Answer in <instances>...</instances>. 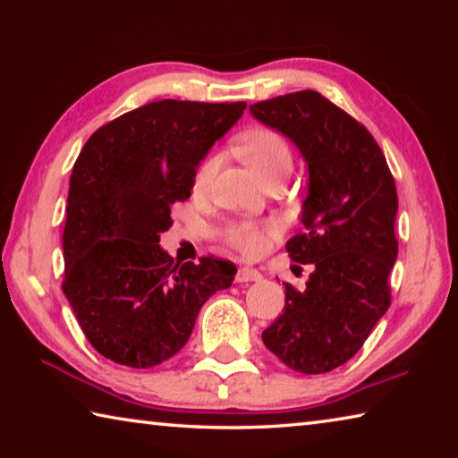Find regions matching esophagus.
<instances>
[{"label": "esophagus", "mask_w": 458, "mask_h": 458, "mask_svg": "<svg viewBox=\"0 0 458 458\" xmlns=\"http://www.w3.org/2000/svg\"><path fill=\"white\" fill-rule=\"evenodd\" d=\"M262 275L259 273L257 268H250V267H242L238 270L236 275V283H250V281H260Z\"/></svg>", "instance_id": "1"}]
</instances>
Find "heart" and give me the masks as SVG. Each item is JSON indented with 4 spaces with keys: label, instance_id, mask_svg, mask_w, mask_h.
<instances>
[{
    "label": "heart",
    "instance_id": "b5f03b06",
    "mask_svg": "<svg viewBox=\"0 0 458 458\" xmlns=\"http://www.w3.org/2000/svg\"><path fill=\"white\" fill-rule=\"evenodd\" d=\"M236 149L248 165L259 174L262 182L275 180V177L289 175L293 167V149L286 139L270 127H254L244 131L236 139ZM220 169V155L208 153L199 161L193 174L191 191L196 196H204L210 191L214 177ZM276 222H254V220H234L222 228L220 236L230 248L244 257H259L267 250L270 238L276 236Z\"/></svg>",
    "mask_w": 458,
    "mask_h": 458
}]
</instances>
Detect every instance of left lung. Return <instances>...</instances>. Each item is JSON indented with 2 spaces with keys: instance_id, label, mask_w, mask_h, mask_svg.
Segmentation results:
<instances>
[{
  "instance_id": "left-lung-1",
  "label": "left lung",
  "mask_w": 458,
  "mask_h": 458,
  "mask_svg": "<svg viewBox=\"0 0 458 458\" xmlns=\"http://www.w3.org/2000/svg\"><path fill=\"white\" fill-rule=\"evenodd\" d=\"M254 117L291 137L309 164L305 232L289 259L311 265L305 291L284 284V309L262 341L284 366L325 374L352 360L392 303L396 183L369 131L315 90L260 100Z\"/></svg>"
}]
</instances>
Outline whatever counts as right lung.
I'll return each mask as SVG.
<instances>
[{"instance_id": "obj_1", "label": "right lung", "mask_w": 458, "mask_h": 458, "mask_svg": "<svg viewBox=\"0 0 458 458\" xmlns=\"http://www.w3.org/2000/svg\"><path fill=\"white\" fill-rule=\"evenodd\" d=\"M246 103L155 100L105 123L84 143L68 190L64 291L90 345L153 368L188 344L201 305L234 281V262H174L159 248L172 206L190 198L208 149Z\"/></svg>"}]
</instances>
